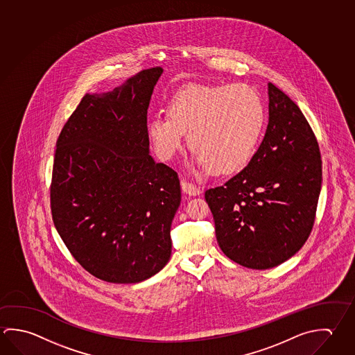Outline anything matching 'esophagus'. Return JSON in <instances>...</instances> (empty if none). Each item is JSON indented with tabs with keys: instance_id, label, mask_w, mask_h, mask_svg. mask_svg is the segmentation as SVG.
Returning a JSON list of instances; mask_svg holds the SVG:
<instances>
[{
	"instance_id": "1",
	"label": "esophagus",
	"mask_w": 355,
	"mask_h": 355,
	"mask_svg": "<svg viewBox=\"0 0 355 355\" xmlns=\"http://www.w3.org/2000/svg\"><path fill=\"white\" fill-rule=\"evenodd\" d=\"M182 191L188 196H199V193H200L198 187L193 184L191 182H187V180L182 182Z\"/></svg>"
}]
</instances>
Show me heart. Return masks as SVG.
Segmentation results:
<instances>
[{
	"label": "heart",
	"instance_id": "heart-1",
	"mask_svg": "<svg viewBox=\"0 0 355 355\" xmlns=\"http://www.w3.org/2000/svg\"><path fill=\"white\" fill-rule=\"evenodd\" d=\"M266 119V103L257 88L244 83L191 85L173 96L168 116L150 119L148 135L157 155L169 161L188 132L194 164L227 175L250 162Z\"/></svg>",
	"mask_w": 355,
	"mask_h": 355
}]
</instances>
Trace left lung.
<instances>
[{
    "mask_svg": "<svg viewBox=\"0 0 355 355\" xmlns=\"http://www.w3.org/2000/svg\"><path fill=\"white\" fill-rule=\"evenodd\" d=\"M269 122L248 166L205 191L218 244L243 267H277L311 234L322 187V157L294 101L268 83Z\"/></svg>",
    "mask_w": 355,
    "mask_h": 355,
    "instance_id": "8db88e82",
    "label": "left lung"
}]
</instances>
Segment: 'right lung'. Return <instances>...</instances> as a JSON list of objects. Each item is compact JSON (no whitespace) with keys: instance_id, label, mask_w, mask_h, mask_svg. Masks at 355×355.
Instances as JSON below:
<instances>
[{"instance_id":"obj_1","label":"right lung","mask_w":355,"mask_h":355,"mask_svg":"<svg viewBox=\"0 0 355 355\" xmlns=\"http://www.w3.org/2000/svg\"><path fill=\"white\" fill-rule=\"evenodd\" d=\"M162 72L144 69L113 91L85 94L57 139L53 223L81 267L111 283L150 278L172 252L180 180L150 156L147 128L150 96Z\"/></svg>"}]
</instances>
